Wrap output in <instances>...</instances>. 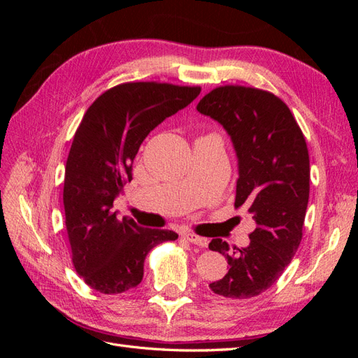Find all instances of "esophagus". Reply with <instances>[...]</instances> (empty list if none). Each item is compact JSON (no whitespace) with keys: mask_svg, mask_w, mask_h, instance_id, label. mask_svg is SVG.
Segmentation results:
<instances>
[{"mask_svg":"<svg viewBox=\"0 0 358 358\" xmlns=\"http://www.w3.org/2000/svg\"><path fill=\"white\" fill-rule=\"evenodd\" d=\"M183 236V239L185 241H188L189 243H192V245H197V246H200V248H206L209 245V241L206 239V237H201V236H197L196 233H191V231H187V233H183L182 234Z\"/></svg>","mask_w":358,"mask_h":358,"instance_id":"esophagus-1","label":"esophagus"}]
</instances>
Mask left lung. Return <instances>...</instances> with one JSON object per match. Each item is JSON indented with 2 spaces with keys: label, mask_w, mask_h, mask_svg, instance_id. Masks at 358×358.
<instances>
[{
  "label": "left lung",
  "mask_w": 358,
  "mask_h": 358,
  "mask_svg": "<svg viewBox=\"0 0 358 358\" xmlns=\"http://www.w3.org/2000/svg\"><path fill=\"white\" fill-rule=\"evenodd\" d=\"M197 110L230 134L239 158L234 206L257 222L246 248L231 251L222 239H212L209 249L222 254L230 268L209 288L227 299H251L276 282L301 242L310 180L306 138L279 96L251 86H218Z\"/></svg>",
  "instance_id": "obj_1"
}]
</instances>
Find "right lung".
Listing matches in <instances>:
<instances>
[{
    "mask_svg": "<svg viewBox=\"0 0 358 358\" xmlns=\"http://www.w3.org/2000/svg\"><path fill=\"white\" fill-rule=\"evenodd\" d=\"M200 91V86L125 82L104 91L83 115L66 162L62 199L71 262L92 289L121 294L137 287L150 249L178 239L171 230L119 220L112 208L133 179V161L146 136Z\"/></svg>",
    "mask_w": 358,
    "mask_h": 358,
    "instance_id": "1",
    "label": "right lung"
}]
</instances>
